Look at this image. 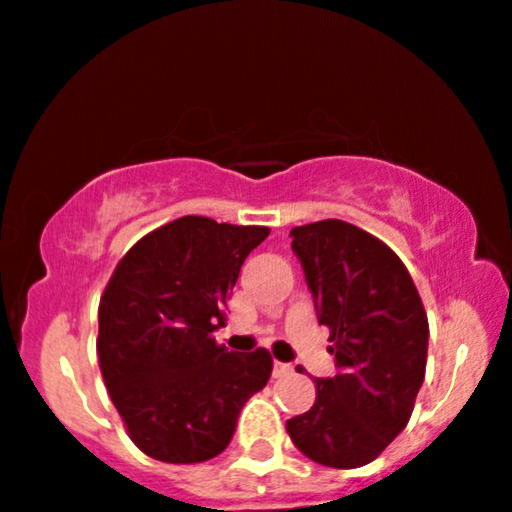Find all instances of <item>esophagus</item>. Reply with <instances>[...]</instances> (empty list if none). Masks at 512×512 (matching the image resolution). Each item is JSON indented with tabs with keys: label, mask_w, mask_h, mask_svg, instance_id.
Segmentation results:
<instances>
[{
	"label": "esophagus",
	"mask_w": 512,
	"mask_h": 512,
	"mask_svg": "<svg viewBox=\"0 0 512 512\" xmlns=\"http://www.w3.org/2000/svg\"><path fill=\"white\" fill-rule=\"evenodd\" d=\"M293 373V364H283V361H274V378H283V375Z\"/></svg>",
	"instance_id": "esophagus-1"
}]
</instances>
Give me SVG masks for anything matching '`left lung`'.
Listing matches in <instances>:
<instances>
[{
    "label": "left lung",
    "instance_id": "8db88e82",
    "mask_svg": "<svg viewBox=\"0 0 512 512\" xmlns=\"http://www.w3.org/2000/svg\"><path fill=\"white\" fill-rule=\"evenodd\" d=\"M293 252L331 328L338 373L316 378V401L286 430L304 456L361 468L409 423L428 361V316L404 262L383 241L340 219L295 226Z\"/></svg>",
    "mask_w": 512,
    "mask_h": 512
}]
</instances>
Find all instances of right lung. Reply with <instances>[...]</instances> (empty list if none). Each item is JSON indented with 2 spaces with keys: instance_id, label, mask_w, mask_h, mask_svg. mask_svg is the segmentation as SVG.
Listing matches in <instances>:
<instances>
[{
  "instance_id": "add662e5",
  "label": "right lung",
  "mask_w": 512,
  "mask_h": 512,
  "mask_svg": "<svg viewBox=\"0 0 512 512\" xmlns=\"http://www.w3.org/2000/svg\"><path fill=\"white\" fill-rule=\"evenodd\" d=\"M267 226L181 217L141 238L115 267L99 304V364L132 442L163 463L222 454L271 354L229 352L212 333L245 257Z\"/></svg>"
}]
</instances>
